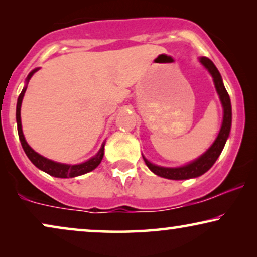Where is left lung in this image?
I'll use <instances>...</instances> for the list:
<instances>
[{
	"label": "left lung",
	"instance_id": "obj_1",
	"mask_svg": "<svg viewBox=\"0 0 257 257\" xmlns=\"http://www.w3.org/2000/svg\"><path fill=\"white\" fill-rule=\"evenodd\" d=\"M200 62L206 66V69L208 70L210 75H212L214 79V84H215V87H216V91L220 96V100L221 103H222V106H223L222 126H221V130L216 140L214 142L213 145L209 147L208 151H207L205 154H202L199 159H196L191 164L186 165V166L177 167V168L160 167V166H157V165L151 164L150 161H147L145 158L143 157L144 160H145V164L147 165V167H149L154 174L159 175V177L172 179V180H184V179L200 177V175L206 173V172L213 166L217 158H219L221 152H222L224 144H226L228 136H229L230 126H231V105H230L229 94H228L226 87L223 85L222 78H221L219 70L216 69V66L214 65V63L207 57H201L200 58Z\"/></svg>",
	"mask_w": 257,
	"mask_h": 257
}]
</instances>
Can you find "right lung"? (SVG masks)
Here are the masks:
<instances>
[{
    "label": "right lung",
    "instance_id": "add662e5",
    "mask_svg": "<svg viewBox=\"0 0 257 257\" xmlns=\"http://www.w3.org/2000/svg\"><path fill=\"white\" fill-rule=\"evenodd\" d=\"M38 69H35L34 71H31L28 76L27 82L31 78V76L34 75L35 72L37 71ZM27 87H24L22 90V92L20 93L19 99H17V106H16V121H17V131H19V137L21 140V145H22L24 152H26L27 157L29 158L31 163H33L35 166L40 170L44 171L45 173L52 175V177L56 178H73V177H78V175L85 174L87 172L92 171L96 168L98 165L100 164L101 159H103L104 156V146L105 144H103L101 149L99 150V152L96 157L91 158L90 160L85 161V163L79 164V165H65V164H59V163H55V161L49 160L47 158L40 156V154L35 152V151L31 149V147L28 145L26 139H24L23 132H22V124H21V104H22V99L24 96V92H26Z\"/></svg>",
    "mask_w": 257,
    "mask_h": 257
}]
</instances>
